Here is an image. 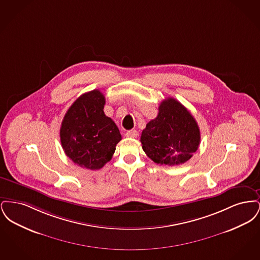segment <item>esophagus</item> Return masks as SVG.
<instances>
[{"instance_id":"esophagus-1","label":"esophagus","mask_w":260,"mask_h":260,"mask_svg":"<svg viewBox=\"0 0 260 260\" xmlns=\"http://www.w3.org/2000/svg\"><path fill=\"white\" fill-rule=\"evenodd\" d=\"M137 136H138V134H137V132L135 131V129L127 131V132L125 133V136H126V137H129V138H136Z\"/></svg>"}]
</instances>
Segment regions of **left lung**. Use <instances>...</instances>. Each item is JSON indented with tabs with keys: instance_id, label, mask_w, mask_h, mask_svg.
Wrapping results in <instances>:
<instances>
[{
	"instance_id": "8db88e82",
	"label": "left lung",
	"mask_w": 260,
	"mask_h": 260,
	"mask_svg": "<svg viewBox=\"0 0 260 260\" xmlns=\"http://www.w3.org/2000/svg\"><path fill=\"white\" fill-rule=\"evenodd\" d=\"M140 141L149 158L157 164H184L198 150L201 135L191 113L179 101H161L158 116L142 131Z\"/></svg>"
}]
</instances>
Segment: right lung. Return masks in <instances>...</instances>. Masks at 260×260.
Instances as JSON below:
<instances>
[{"mask_svg": "<svg viewBox=\"0 0 260 260\" xmlns=\"http://www.w3.org/2000/svg\"><path fill=\"white\" fill-rule=\"evenodd\" d=\"M105 98L99 89L84 93L66 112L60 141L67 157L81 168L101 169L110 161L122 139L118 126L104 111Z\"/></svg>", "mask_w": 260, "mask_h": 260, "instance_id": "1", "label": "right lung"}]
</instances>
